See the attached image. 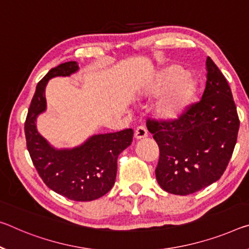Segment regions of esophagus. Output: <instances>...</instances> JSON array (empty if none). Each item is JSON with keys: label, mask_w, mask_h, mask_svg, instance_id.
Wrapping results in <instances>:
<instances>
[{"label": "esophagus", "mask_w": 249, "mask_h": 249, "mask_svg": "<svg viewBox=\"0 0 249 249\" xmlns=\"http://www.w3.org/2000/svg\"><path fill=\"white\" fill-rule=\"evenodd\" d=\"M146 136H147V129H146L145 126H139L135 131V139L141 140Z\"/></svg>", "instance_id": "esophagus-1"}]
</instances>
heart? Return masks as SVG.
<instances>
[{"instance_id": "b5f03b06", "label": "heart", "mask_w": 249, "mask_h": 249, "mask_svg": "<svg viewBox=\"0 0 249 249\" xmlns=\"http://www.w3.org/2000/svg\"><path fill=\"white\" fill-rule=\"evenodd\" d=\"M156 106V114L160 120L175 122L186 114L198 93V83L191 75H186L179 65H169L160 71L154 81L148 94L161 95Z\"/></svg>"}]
</instances>
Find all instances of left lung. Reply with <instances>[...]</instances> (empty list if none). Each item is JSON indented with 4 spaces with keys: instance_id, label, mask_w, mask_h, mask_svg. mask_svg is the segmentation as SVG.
Returning a JSON list of instances; mask_svg holds the SVG:
<instances>
[{
    "instance_id": "1",
    "label": "left lung",
    "mask_w": 249,
    "mask_h": 249,
    "mask_svg": "<svg viewBox=\"0 0 249 249\" xmlns=\"http://www.w3.org/2000/svg\"><path fill=\"white\" fill-rule=\"evenodd\" d=\"M202 100L175 122L147 121L160 147L155 169L160 186L193 194L220 178L237 141L239 118L228 82L211 57Z\"/></svg>"
}]
</instances>
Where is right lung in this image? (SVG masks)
<instances>
[{
    "mask_svg": "<svg viewBox=\"0 0 249 249\" xmlns=\"http://www.w3.org/2000/svg\"><path fill=\"white\" fill-rule=\"evenodd\" d=\"M78 71L75 61L54 68L37 83L25 121L27 151L49 188L76 202L97 199L115 183L117 157L131 145L133 129L93 135L74 148L56 149L37 132L36 118L45 112V86L55 76H70Z\"/></svg>",
    "mask_w": 249,
    "mask_h": 249,
    "instance_id": "obj_1",
    "label": "right lung"
}]
</instances>
